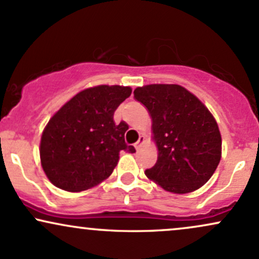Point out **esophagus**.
<instances>
[{"mask_svg": "<svg viewBox=\"0 0 259 259\" xmlns=\"http://www.w3.org/2000/svg\"><path fill=\"white\" fill-rule=\"evenodd\" d=\"M144 142H145V136H140V139H139V141L136 142L135 145H134V146H135V148L136 150H140V148H141V146L142 145H144Z\"/></svg>", "mask_w": 259, "mask_h": 259, "instance_id": "34e87169", "label": "esophagus"}]
</instances>
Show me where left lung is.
I'll return each mask as SVG.
<instances>
[{
    "instance_id": "obj_1",
    "label": "left lung",
    "mask_w": 259,
    "mask_h": 259,
    "mask_svg": "<svg viewBox=\"0 0 259 259\" xmlns=\"http://www.w3.org/2000/svg\"><path fill=\"white\" fill-rule=\"evenodd\" d=\"M134 97L150 112L158 147V158L146 169V177L173 194L203 186L222 157L221 133L207 107L174 84L142 86L135 89Z\"/></svg>"
}]
</instances>
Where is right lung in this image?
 Here are the masks:
<instances>
[{"mask_svg":"<svg viewBox=\"0 0 259 259\" xmlns=\"http://www.w3.org/2000/svg\"><path fill=\"white\" fill-rule=\"evenodd\" d=\"M132 95L129 86L100 85L86 89L68 101L50 119L40 144L41 165L55 186L84 191L112 174L120 151L127 146V125H115L113 115Z\"/></svg>","mask_w":259,"mask_h":259,"instance_id":"1","label":"right lung"}]
</instances>
